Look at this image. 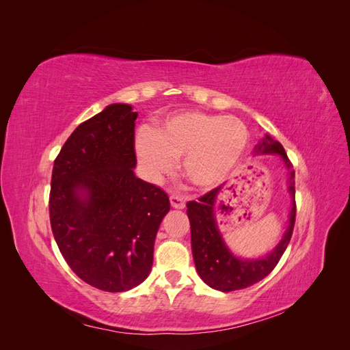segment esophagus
Here are the masks:
<instances>
[{"label": "esophagus", "instance_id": "obj_1", "mask_svg": "<svg viewBox=\"0 0 350 350\" xmlns=\"http://www.w3.org/2000/svg\"><path fill=\"white\" fill-rule=\"evenodd\" d=\"M171 206L174 207V208H179V210H183L184 207H185V200L183 198V197H178V196H171Z\"/></svg>", "mask_w": 350, "mask_h": 350}]
</instances>
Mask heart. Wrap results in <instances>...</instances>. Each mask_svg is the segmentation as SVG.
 <instances>
[{"mask_svg": "<svg viewBox=\"0 0 350 350\" xmlns=\"http://www.w3.org/2000/svg\"><path fill=\"white\" fill-rule=\"evenodd\" d=\"M248 130L235 116L188 111L167 116L135 137L134 149L152 178L171 172L183 157V174L194 187L208 189L224 183L247 149Z\"/></svg>", "mask_w": 350, "mask_h": 350, "instance_id": "heart-1", "label": "heart"}]
</instances>
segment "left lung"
Returning <instances> with one entry per match:
<instances>
[{
	"label": "left lung",
	"mask_w": 350,
	"mask_h": 350,
	"mask_svg": "<svg viewBox=\"0 0 350 350\" xmlns=\"http://www.w3.org/2000/svg\"><path fill=\"white\" fill-rule=\"evenodd\" d=\"M254 153L279 154L282 157L284 167L288 169V193L292 198L289 225L278 245L266 256L258 258H241L226 245L216 220V206L220 193H224L225 184L211 189L210 193L198 198V201H188L187 203V215L189 219V226H191L193 258L198 276L210 288L220 292L245 289L269 276L271 270L278 266L292 238L296 216L295 171L292 163L289 162L283 146L267 134L258 142Z\"/></svg>",
	"instance_id": "1"
}]
</instances>
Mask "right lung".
<instances>
[{"label": "right lung", "instance_id": "right-lung-1", "mask_svg": "<svg viewBox=\"0 0 350 350\" xmlns=\"http://www.w3.org/2000/svg\"><path fill=\"white\" fill-rule=\"evenodd\" d=\"M131 105L112 103L80 124L54 162L52 234L77 276L105 292H125L149 276L167 194L134 174Z\"/></svg>", "mask_w": 350, "mask_h": 350}]
</instances>
